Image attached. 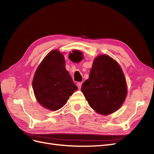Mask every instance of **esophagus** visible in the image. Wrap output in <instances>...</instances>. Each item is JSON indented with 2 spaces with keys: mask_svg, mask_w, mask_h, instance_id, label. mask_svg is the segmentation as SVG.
<instances>
[{
  "mask_svg": "<svg viewBox=\"0 0 154 154\" xmlns=\"http://www.w3.org/2000/svg\"><path fill=\"white\" fill-rule=\"evenodd\" d=\"M82 84V82H78V83H77V87H78V88H79V89H80V88H81Z\"/></svg>",
  "mask_w": 154,
  "mask_h": 154,
  "instance_id": "34e87169",
  "label": "esophagus"
}]
</instances>
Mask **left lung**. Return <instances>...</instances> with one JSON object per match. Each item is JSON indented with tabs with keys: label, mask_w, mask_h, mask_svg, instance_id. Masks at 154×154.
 <instances>
[{
	"label": "left lung",
	"mask_w": 154,
	"mask_h": 154,
	"mask_svg": "<svg viewBox=\"0 0 154 154\" xmlns=\"http://www.w3.org/2000/svg\"><path fill=\"white\" fill-rule=\"evenodd\" d=\"M81 90L91 108L103 115L119 109L127 93L122 68L107 55L95 58L89 77L83 82Z\"/></svg>",
	"instance_id": "1"
}]
</instances>
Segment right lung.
Listing matches in <instances>:
<instances>
[{"label": "right lung", "instance_id": "right-lung-1", "mask_svg": "<svg viewBox=\"0 0 154 154\" xmlns=\"http://www.w3.org/2000/svg\"><path fill=\"white\" fill-rule=\"evenodd\" d=\"M74 53L82 58L80 52ZM32 88L38 103L53 111L61 109L78 89L66 69L63 56L58 51L48 53L40 64L33 78Z\"/></svg>", "mask_w": 154, "mask_h": 154}]
</instances>
